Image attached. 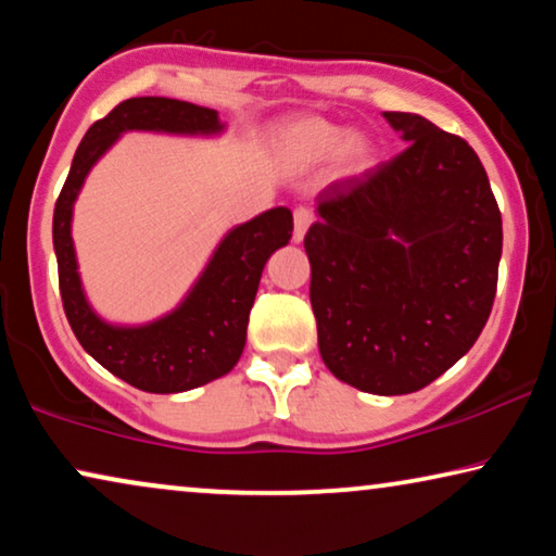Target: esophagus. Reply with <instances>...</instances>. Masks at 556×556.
<instances>
[{"mask_svg":"<svg viewBox=\"0 0 556 556\" xmlns=\"http://www.w3.org/2000/svg\"><path fill=\"white\" fill-rule=\"evenodd\" d=\"M311 223H314V215H311V210L299 207L293 212V240L295 242H301L303 238H306V230L311 227Z\"/></svg>","mask_w":556,"mask_h":556,"instance_id":"1","label":"esophagus"}]
</instances>
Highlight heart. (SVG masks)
<instances>
[{"label":"heart","mask_w":556,"mask_h":556,"mask_svg":"<svg viewBox=\"0 0 556 556\" xmlns=\"http://www.w3.org/2000/svg\"><path fill=\"white\" fill-rule=\"evenodd\" d=\"M273 151L288 169H311L329 159L339 177H359L377 162V143L367 134H346L321 116H299L280 124L273 136Z\"/></svg>","instance_id":"b5f03b06"}]
</instances>
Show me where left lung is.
I'll use <instances>...</instances> for the list:
<instances>
[{"label": "left lung", "mask_w": 556, "mask_h": 556, "mask_svg": "<svg viewBox=\"0 0 556 556\" xmlns=\"http://www.w3.org/2000/svg\"><path fill=\"white\" fill-rule=\"evenodd\" d=\"M384 118L405 151L326 187L303 248L324 364L390 397L428 387L481 337L504 230L481 159L460 136L417 113Z\"/></svg>", "instance_id": "left-lung-1"}]
</instances>
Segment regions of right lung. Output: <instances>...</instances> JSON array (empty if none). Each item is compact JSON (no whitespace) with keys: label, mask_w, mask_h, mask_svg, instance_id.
<instances>
[{"label":"right lung","mask_w":556,"mask_h":556,"mask_svg":"<svg viewBox=\"0 0 556 556\" xmlns=\"http://www.w3.org/2000/svg\"><path fill=\"white\" fill-rule=\"evenodd\" d=\"M128 131L219 136L225 124L215 109L143 96L118 103L88 128L52 215L60 295L80 346L111 375L143 392H187L225 377L238 364L263 268L291 240L293 215L288 207H273L227 230L200 278L169 314L136 326L105 321L83 291L73 245V207L98 159Z\"/></svg>","instance_id":"right-lung-1"}]
</instances>
